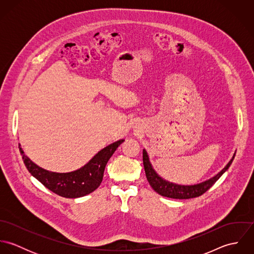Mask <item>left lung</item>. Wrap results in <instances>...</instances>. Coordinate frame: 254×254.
Segmentation results:
<instances>
[{"mask_svg": "<svg viewBox=\"0 0 254 254\" xmlns=\"http://www.w3.org/2000/svg\"><path fill=\"white\" fill-rule=\"evenodd\" d=\"M235 157V154L233 158L229 161V163L215 175L211 179L207 181L202 182L196 185H190V186H184V185H177L174 183L166 181L162 179L152 168L148 155L145 151V149H143V163L145 167V176L146 179L149 183L150 187L160 195L170 197V198H177V199H188V198H192V197H197L201 194H203L208 189H210L215 182L227 171V169L230 167L231 163L233 162V159Z\"/></svg>", "mask_w": 254, "mask_h": 254, "instance_id": "8db88e82", "label": "left lung"}]
</instances>
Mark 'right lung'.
I'll use <instances>...</instances> for the list:
<instances>
[{
	"label": "right lung",
	"instance_id": "add662e5",
	"mask_svg": "<svg viewBox=\"0 0 254 254\" xmlns=\"http://www.w3.org/2000/svg\"><path fill=\"white\" fill-rule=\"evenodd\" d=\"M124 142L119 140L100 150L87 164L68 173L45 170L32 162L19 145L23 162L33 177L53 192L66 198L81 197L93 192L103 181L106 165L116 148Z\"/></svg>",
	"mask_w": 254,
	"mask_h": 254
}]
</instances>
